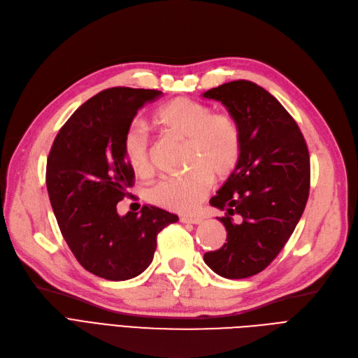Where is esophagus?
<instances>
[{
  "label": "esophagus",
  "instance_id": "obj_1",
  "mask_svg": "<svg viewBox=\"0 0 358 358\" xmlns=\"http://www.w3.org/2000/svg\"><path fill=\"white\" fill-rule=\"evenodd\" d=\"M180 221L184 224H201L202 220L199 217H180Z\"/></svg>",
  "mask_w": 358,
  "mask_h": 358
}]
</instances>
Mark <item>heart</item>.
Wrapping results in <instances>:
<instances>
[{"instance_id":"b5f03b06","label":"heart","mask_w":358,"mask_h":358,"mask_svg":"<svg viewBox=\"0 0 358 358\" xmlns=\"http://www.w3.org/2000/svg\"><path fill=\"white\" fill-rule=\"evenodd\" d=\"M153 122L168 136L186 141L184 165L187 172L156 181L148 190V199L174 213H189L203 201L218 180L229 177L239 164L242 132L229 112H214L209 104L189 97H177L161 106ZM122 153L137 176H149L150 138L144 127H131L122 140Z\"/></svg>"}]
</instances>
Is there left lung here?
I'll return each mask as SVG.
<instances>
[{"label": "left lung", "mask_w": 358, "mask_h": 358, "mask_svg": "<svg viewBox=\"0 0 358 358\" xmlns=\"http://www.w3.org/2000/svg\"><path fill=\"white\" fill-rule=\"evenodd\" d=\"M203 97L226 106L242 132L239 164L209 202L227 213L218 218L227 243L203 259L221 277L246 279L268 267L294 233L308 201L310 155L295 119L262 87L239 79Z\"/></svg>", "instance_id": "8db88e82"}]
</instances>
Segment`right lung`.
I'll list each match as a JSON object with an SVG mask.
<instances>
[{"label": "right lung", "instance_id": "1", "mask_svg": "<svg viewBox=\"0 0 358 358\" xmlns=\"http://www.w3.org/2000/svg\"><path fill=\"white\" fill-rule=\"evenodd\" d=\"M157 90L115 87L87 100L55 138L45 182L63 239L81 266L106 280H128L150 266L157 233L178 217L144 205L121 217L116 205L134 184L122 140Z\"/></svg>", "mask_w": 358, "mask_h": 358}]
</instances>
